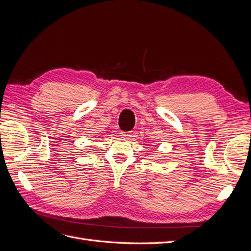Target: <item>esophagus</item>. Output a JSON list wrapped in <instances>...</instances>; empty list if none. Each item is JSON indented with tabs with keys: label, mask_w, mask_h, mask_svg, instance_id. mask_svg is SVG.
Instances as JSON below:
<instances>
[{
	"label": "esophagus",
	"mask_w": 251,
	"mask_h": 251,
	"mask_svg": "<svg viewBox=\"0 0 251 251\" xmlns=\"http://www.w3.org/2000/svg\"><path fill=\"white\" fill-rule=\"evenodd\" d=\"M131 132H120V136H122L123 138H128L131 137Z\"/></svg>",
	"instance_id": "34e87169"
}]
</instances>
